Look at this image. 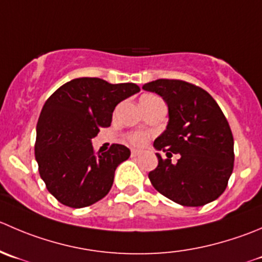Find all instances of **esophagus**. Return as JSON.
<instances>
[{
    "mask_svg": "<svg viewBox=\"0 0 262 262\" xmlns=\"http://www.w3.org/2000/svg\"><path fill=\"white\" fill-rule=\"evenodd\" d=\"M139 154H141V151H138V149H132V151H130L132 157H137Z\"/></svg>",
    "mask_w": 262,
    "mask_h": 262,
    "instance_id": "obj_1",
    "label": "esophagus"
}]
</instances>
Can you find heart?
I'll return each mask as SVG.
<instances>
[{
    "instance_id": "1",
    "label": "heart",
    "mask_w": 262,
    "mask_h": 262,
    "mask_svg": "<svg viewBox=\"0 0 262 262\" xmlns=\"http://www.w3.org/2000/svg\"><path fill=\"white\" fill-rule=\"evenodd\" d=\"M157 100V97L152 95H144L141 97V106L144 107V106L148 105L152 101ZM128 141L130 142L133 146H143L146 144V142L148 141V134L143 133V132H136V133H132L128 136Z\"/></svg>"
}]
</instances>
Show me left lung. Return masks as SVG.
I'll return each mask as SVG.
<instances>
[{"label": "left lung", "instance_id": "1", "mask_svg": "<svg viewBox=\"0 0 262 262\" xmlns=\"http://www.w3.org/2000/svg\"><path fill=\"white\" fill-rule=\"evenodd\" d=\"M144 91L164 98L169 107L166 130L154 146L159 165L148 178L157 192L183 206H204L225 190L234 166V141L216 101L202 88L178 79L146 83ZM172 154L180 159L171 162Z\"/></svg>", "mask_w": 262, "mask_h": 262}]
</instances>
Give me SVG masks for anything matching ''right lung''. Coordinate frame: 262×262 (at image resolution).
Here are the masks:
<instances>
[{"instance_id": "1", "label": "right lung", "mask_w": 262, "mask_h": 262, "mask_svg": "<svg viewBox=\"0 0 262 262\" xmlns=\"http://www.w3.org/2000/svg\"><path fill=\"white\" fill-rule=\"evenodd\" d=\"M139 91L134 83L78 78L48 97L38 119L35 160L48 192L58 202L80 209L110 192L116 167L130 151L111 144L107 152L96 154L91 139L100 128L111 125L116 105Z\"/></svg>"}]
</instances>
